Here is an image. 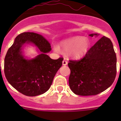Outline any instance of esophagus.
<instances>
[{
  "label": "esophagus",
  "mask_w": 121,
  "mask_h": 121,
  "mask_svg": "<svg viewBox=\"0 0 121 121\" xmlns=\"http://www.w3.org/2000/svg\"><path fill=\"white\" fill-rule=\"evenodd\" d=\"M62 65H67V60H66L65 59H64V60H63Z\"/></svg>",
  "instance_id": "esophagus-1"
}]
</instances>
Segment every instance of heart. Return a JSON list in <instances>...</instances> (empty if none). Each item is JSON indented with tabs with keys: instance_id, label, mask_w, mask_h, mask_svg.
Wrapping results in <instances>:
<instances>
[{
	"instance_id": "heart-1",
	"label": "heart",
	"mask_w": 121,
	"mask_h": 121,
	"mask_svg": "<svg viewBox=\"0 0 121 121\" xmlns=\"http://www.w3.org/2000/svg\"><path fill=\"white\" fill-rule=\"evenodd\" d=\"M89 39L82 36H75L64 40L59 45H54L53 48L56 52H60V48L65 51H68V55L75 59L84 56L90 48Z\"/></svg>"
}]
</instances>
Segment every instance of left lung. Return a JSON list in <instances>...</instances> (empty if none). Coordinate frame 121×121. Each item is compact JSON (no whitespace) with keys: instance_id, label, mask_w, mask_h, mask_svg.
Listing matches in <instances>:
<instances>
[{"instance_id":"obj_1","label":"left lung","mask_w":121,"mask_h":121,"mask_svg":"<svg viewBox=\"0 0 121 121\" xmlns=\"http://www.w3.org/2000/svg\"><path fill=\"white\" fill-rule=\"evenodd\" d=\"M91 37H98L93 33ZM69 85L80 96L96 95L112 85L116 74V56L110 39L103 36L83 58L70 60Z\"/></svg>"}]
</instances>
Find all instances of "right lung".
I'll return each mask as SVG.
<instances>
[{
    "label": "right lung",
    "instance_id": "right-lung-1",
    "mask_svg": "<svg viewBox=\"0 0 121 121\" xmlns=\"http://www.w3.org/2000/svg\"><path fill=\"white\" fill-rule=\"evenodd\" d=\"M25 44L35 45L39 54L33 59L25 57L22 51ZM51 50L50 43L42 35L33 32L18 35L5 57L4 73L8 82L28 96H36L47 91L64 59L50 58L47 53Z\"/></svg>",
    "mask_w": 121,
    "mask_h": 121
}]
</instances>
